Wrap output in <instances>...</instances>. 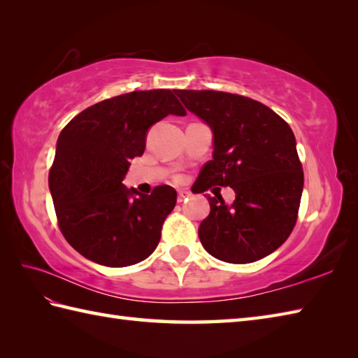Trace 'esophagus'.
Wrapping results in <instances>:
<instances>
[{
	"label": "esophagus",
	"instance_id": "esophagus-1",
	"mask_svg": "<svg viewBox=\"0 0 358 358\" xmlns=\"http://www.w3.org/2000/svg\"><path fill=\"white\" fill-rule=\"evenodd\" d=\"M187 196H191V194H189L187 191H178L177 200H178V203H183L185 200H187Z\"/></svg>",
	"mask_w": 358,
	"mask_h": 358
}]
</instances>
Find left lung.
<instances>
[{
    "label": "left lung",
    "instance_id": "left-lung-1",
    "mask_svg": "<svg viewBox=\"0 0 358 358\" xmlns=\"http://www.w3.org/2000/svg\"><path fill=\"white\" fill-rule=\"evenodd\" d=\"M177 95L214 132V154L192 192L212 186L235 191L231 206L222 195H204L210 212L199 227L203 248L235 264L272 254L294 229L305 183L292 129L252 98L218 90H177Z\"/></svg>",
    "mask_w": 358,
    "mask_h": 358
}]
</instances>
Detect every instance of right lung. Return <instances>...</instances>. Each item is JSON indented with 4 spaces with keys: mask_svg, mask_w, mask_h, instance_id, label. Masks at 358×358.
I'll list each match as a JSON object with an SVG mask.
<instances>
[{
    "mask_svg": "<svg viewBox=\"0 0 358 358\" xmlns=\"http://www.w3.org/2000/svg\"><path fill=\"white\" fill-rule=\"evenodd\" d=\"M171 113L186 115L172 90H135L90 106L59 134L49 189L59 231L83 257L123 268L155 250L177 192L162 185L144 195L121 181L149 127Z\"/></svg>",
    "mask_w": 358,
    "mask_h": 358,
    "instance_id": "add662e5",
    "label": "right lung"
}]
</instances>
